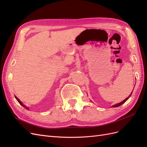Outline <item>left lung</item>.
Here are the masks:
<instances>
[{
    "mask_svg": "<svg viewBox=\"0 0 147 147\" xmlns=\"http://www.w3.org/2000/svg\"><path fill=\"white\" fill-rule=\"evenodd\" d=\"M131 94H132V93H131V95H130L128 97H127L126 99H124L123 101H122V102H120V103H118V104H115V105H113V106H112V107H119V106H120L121 105H122L123 104H124V102H126V101L129 98V97H131Z\"/></svg>",
    "mask_w": 147,
    "mask_h": 147,
    "instance_id": "8db88e82",
    "label": "left lung"
}]
</instances>
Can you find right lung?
Here are the masks:
<instances>
[{"mask_svg":"<svg viewBox=\"0 0 147 147\" xmlns=\"http://www.w3.org/2000/svg\"><path fill=\"white\" fill-rule=\"evenodd\" d=\"M15 98L16 99V100H18V102H19V103H20V105H21L22 106H23V107H24V108H26V109H28V107H26V105H24V104H23V103H22V102H21V101H20V100H19L18 99V98H17V97H16V96H15Z\"/></svg>","mask_w":147,"mask_h":147,"instance_id":"right-lung-1","label":"right lung"}]
</instances>
